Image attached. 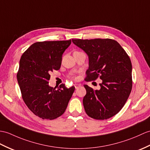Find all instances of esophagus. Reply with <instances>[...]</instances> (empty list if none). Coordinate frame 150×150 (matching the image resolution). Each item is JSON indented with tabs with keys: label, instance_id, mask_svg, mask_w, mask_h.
<instances>
[{
	"label": "esophagus",
	"instance_id": "obj_1",
	"mask_svg": "<svg viewBox=\"0 0 150 150\" xmlns=\"http://www.w3.org/2000/svg\"><path fill=\"white\" fill-rule=\"evenodd\" d=\"M74 86H75V89H78L79 87L81 86V84H78V83H75V84L74 85Z\"/></svg>",
	"mask_w": 150,
	"mask_h": 150
}]
</instances>
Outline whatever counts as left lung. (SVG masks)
Listing matches in <instances>:
<instances>
[{
  "label": "left lung",
  "mask_w": 150,
  "mask_h": 150,
  "mask_svg": "<svg viewBox=\"0 0 150 150\" xmlns=\"http://www.w3.org/2000/svg\"><path fill=\"white\" fill-rule=\"evenodd\" d=\"M89 58L86 81L100 76V89L83 85L86 95L83 105L86 114L96 120H107L120 112L132 88V67L130 57L116 41L111 39H72Z\"/></svg>",
  "instance_id": "8db88e82"
}]
</instances>
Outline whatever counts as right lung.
Listing matches in <instances>:
<instances>
[{
    "mask_svg": "<svg viewBox=\"0 0 150 150\" xmlns=\"http://www.w3.org/2000/svg\"><path fill=\"white\" fill-rule=\"evenodd\" d=\"M71 41H43L33 43L22 54L17 81L28 108L43 120H54L63 114L75 91L64 84L52 88L50 72L60 69L62 56Z\"/></svg>",
    "mask_w": 150,
    "mask_h": 150,
    "instance_id": "right-lung-1",
    "label": "right lung"
}]
</instances>
